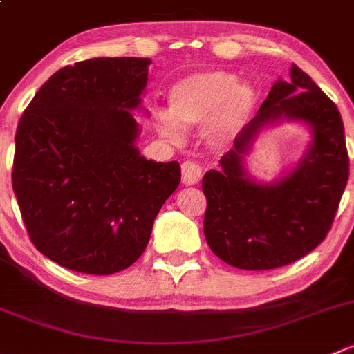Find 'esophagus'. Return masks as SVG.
Returning a JSON list of instances; mask_svg holds the SVG:
<instances>
[{"label": "esophagus", "mask_w": 354, "mask_h": 354, "mask_svg": "<svg viewBox=\"0 0 354 354\" xmlns=\"http://www.w3.org/2000/svg\"><path fill=\"white\" fill-rule=\"evenodd\" d=\"M201 167L194 162H184L182 163V182L185 185H194L198 184L199 178H201Z\"/></svg>", "instance_id": "34e87169"}]
</instances>
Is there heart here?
I'll list each match as a JSON object with an SVG mask.
<instances>
[{
    "label": "heart",
    "mask_w": 354,
    "mask_h": 354,
    "mask_svg": "<svg viewBox=\"0 0 354 354\" xmlns=\"http://www.w3.org/2000/svg\"><path fill=\"white\" fill-rule=\"evenodd\" d=\"M170 111H158L156 129L170 141L184 140V127L201 126L213 143H225L243 126L256 105V92L225 69L192 73L170 90Z\"/></svg>",
    "instance_id": "1"
}]
</instances>
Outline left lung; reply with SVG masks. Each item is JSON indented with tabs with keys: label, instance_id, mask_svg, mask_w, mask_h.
<instances>
[{
	"label": "left lung",
	"instance_id": "left-lung-1",
	"mask_svg": "<svg viewBox=\"0 0 354 354\" xmlns=\"http://www.w3.org/2000/svg\"><path fill=\"white\" fill-rule=\"evenodd\" d=\"M290 78L272 85L256 118L221 156L218 170L203 177L204 236L233 268L266 271L312 252L333 227L348 182L344 126L336 104L295 64ZM285 118L310 125L313 141L290 174L259 185L246 174L245 155L262 127Z\"/></svg>",
	"mask_w": 354,
	"mask_h": 354
}]
</instances>
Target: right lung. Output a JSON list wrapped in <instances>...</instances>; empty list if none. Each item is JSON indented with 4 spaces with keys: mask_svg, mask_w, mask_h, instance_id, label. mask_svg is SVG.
Returning <instances> with one entry per match:
<instances>
[{
    "mask_svg": "<svg viewBox=\"0 0 354 354\" xmlns=\"http://www.w3.org/2000/svg\"><path fill=\"white\" fill-rule=\"evenodd\" d=\"M148 57H93L64 66L25 109L12 182L39 252L71 271L114 274L145 252L153 221L180 182L177 162L136 148L133 118Z\"/></svg>",
    "mask_w": 354,
    "mask_h": 354,
    "instance_id": "obj_1",
    "label": "right lung"
}]
</instances>
